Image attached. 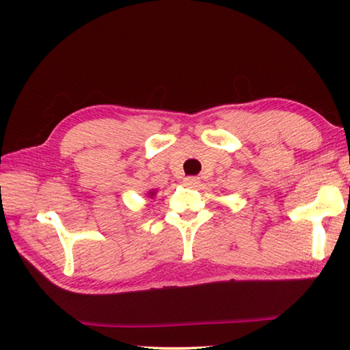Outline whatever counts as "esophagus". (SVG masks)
Here are the masks:
<instances>
[{
  "mask_svg": "<svg viewBox=\"0 0 350 350\" xmlns=\"http://www.w3.org/2000/svg\"><path fill=\"white\" fill-rule=\"evenodd\" d=\"M198 182H200V177H195V176H190V177H185L184 179V184L189 185V187H193L196 185Z\"/></svg>",
  "mask_w": 350,
  "mask_h": 350,
  "instance_id": "esophagus-1",
  "label": "esophagus"
}]
</instances>
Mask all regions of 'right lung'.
Wrapping results in <instances>:
<instances>
[{
    "label": "right lung",
    "mask_w": 350,
    "mask_h": 350,
    "mask_svg": "<svg viewBox=\"0 0 350 350\" xmlns=\"http://www.w3.org/2000/svg\"><path fill=\"white\" fill-rule=\"evenodd\" d=\"M154 195H155V191H154V190H150V191H149V196H150V198H152Z\"/></svg>",
    "instance_id": "add662e5"
}]
</instances>
